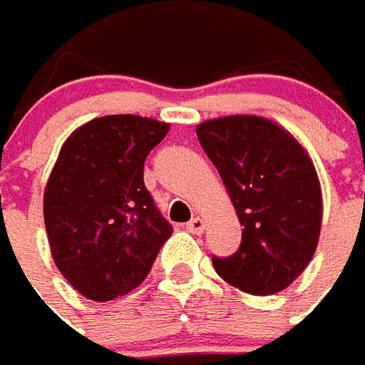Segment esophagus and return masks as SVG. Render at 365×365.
Returning <instances> with one entry per match:
<instances>
[{"label":"esophagus","mask_w":365,"mask_h":365,"mask_svg":"<svg viewBox=\"0 0 365 365\" xmlns=\"http://www.w3.org/2000/svg\"><path fill=\"white\" fill-rule=\"evenodd\" d=\"M187 231L192 235H200L205 231V221L200 219V217H195V219H190L187 222Z\"/></svg>","instance_id":"esophagus-1"}]
</instances>
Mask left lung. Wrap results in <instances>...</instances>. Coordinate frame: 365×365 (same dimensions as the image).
Masks as SVG:
<instances>
[{"label":"left lung","instance_id":"1","mask_svg":"<svg viewBox=\"0 0 365 365\" xmlns=\"http://www.w3.org/2000/svg\"><path fill=\"white\" fill-rule=\"evenodd\" d=\"M197 136L243 225L239 249L212 255V267L253 295L285 289L312 261L322 229V188L309 156L289 132L259 116L207 120Z\"/></svg>","mask_w":365,"mask_h":365}]
</instances>
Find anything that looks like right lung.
I'll list each match as a JSON object with an SVG mask.
<instances>
[{
	"label": "right lung",
	"mask_w": 365,
	"mask_h": 365,
	"mask_svg": "<svg viewBox=\"0 0 365 365\" xmlns=\"http://www.w3.org/2000/svg\"><path fill=\"white\" fill-rule=\"evenodd\" d=\"M168 124L118 114L66 140L43 192L53 261L78 293L110 302L150 273L173 225L144 187V160Z\"/></svg>",
	"instance_id": "right-lung-1"
}]
</instances>
